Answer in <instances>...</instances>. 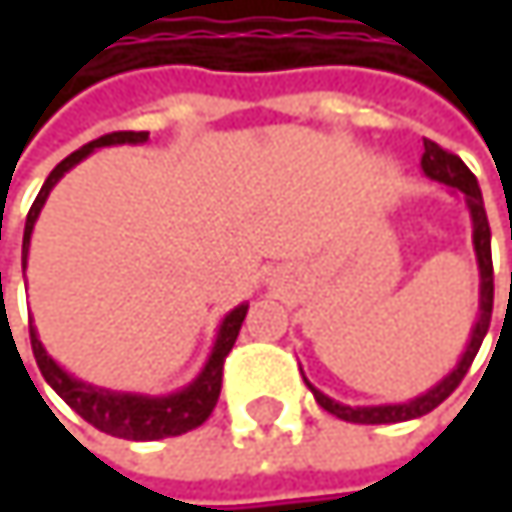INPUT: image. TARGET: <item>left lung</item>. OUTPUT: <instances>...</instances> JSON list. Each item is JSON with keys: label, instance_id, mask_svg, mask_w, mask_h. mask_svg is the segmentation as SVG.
<instances>
[{"label": "left lung", "instance_id": "1", "mask_svg": "<svg viewBox=\"0 0 512 512\" xmlns=\"http://www.w3.org/2000/svg\"><path fill=\"white\" fill-rule=\"evenodd\" d=\"M421 168L430 180H439L451 189H457L465 195V204H468V213H471V240H474V255H477V266H480V317L471 329V341L462 353L460 364L439 382L433 385L427 394L409 400V403H388V406H344L332 397H326L323 391H317L308 379L305 385L311 388L314 400L332 412L335 418L341 421H350V424H397V421H412V418H421L427 412H433L442 400H448L457 385L462 382V376L468 373L471 361L477 356L486 332H489V320H492V296H495V284H492V234H489V219H486V210H483V195H480V186H477V177L468 171V165L462 162L460 156L439 148L436 142L424 139V156H421Z\"/></svg>", "mask_w": 512, "mask_h": 512}]
</instances>
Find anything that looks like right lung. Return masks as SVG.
Instances as JSON below:
<instances>
[{
  "label": "right lung",
  "mask_w": 512,
  "mask_h": 512,
  "mask_svg": "<svg viewBox=\"0 0 512 512\" xmlns=\"http://www.w3.org/2000/svg\"><path fill=\"white\" fill-rule=\"evenodd\" d=\"M148 142V133H133V130H124V133H106L88 145H82L79 151L61 159L55 168L50 171L47 183L41 186L29 216H26V231H23V269H26V255H29V240H32V228L41 216V207L50 195V189L64 177V171H70L76 162H82L85 156L97 148H106V145H142ZM246 311L249 305H237L219 326V335H216V344H213V353L207 358L204 370L183 388V391H174L168 397H145V394H121V391H106V388H94L82 379H73L67 370H61L44 350L35 326L29 323V335H32V353L35 361L44 373V379L52 385V391L76 412L82 415L91 427H97L100 433H109V436H118V439H133V442H154V439H168V436H183L195 427H201L210 412L216 409V400H219V391H222V367H225V358L231 353L237 335H240V326L246 320Z\"/></svg>",
  "instance_id": "add662e5"
}]
</instances>
